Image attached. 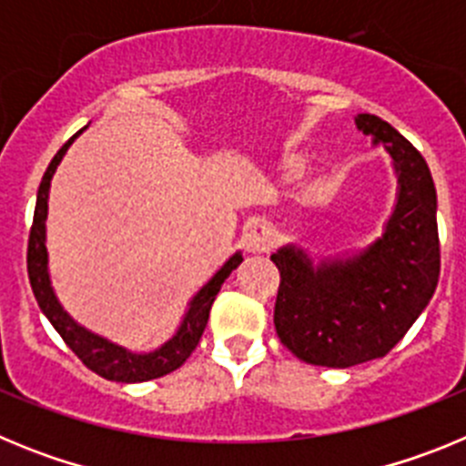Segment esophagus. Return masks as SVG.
<instances>
[{
  "label": "esophagus",
  "instance_id": "1",
  "mask_svg": "<svg viewBox=\"0 0 466 466\" xmlns=\"http://www.w3.org/2000/svg\"><path fill=\"white\" fill-rule=\"evenodd\" d=\"M242 245H245V249L249 254L270 252L275 245V230L270 228L266 221H254V224L245 230Z\"/></svg>",
  "mask_w": 466,
  "mask_h": 466
}]
</instances>
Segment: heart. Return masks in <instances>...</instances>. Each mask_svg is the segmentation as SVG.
Instances as JSON below:
<instances>
[{
    "mask_svg": "<svg viewBox=\"0 0 466 466\" xmlns=\"http://www.w3.org/2000/svg\"><path fill=\"white\" fill-rule=\"evenodd\" d=\"M299 167H300V166H299V163H294V166H291V170H294V172H296V170H299Z\"/></svg>",
    "mask_w": 466,
    "mask_h": 466,
    "instance_id": "1",
    "label": "heart"
}]
</instances>
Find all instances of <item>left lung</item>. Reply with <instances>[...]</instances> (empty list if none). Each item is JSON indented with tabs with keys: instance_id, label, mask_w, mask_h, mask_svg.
Wrapping results in <instances>:
<instances>
[{
	"instance_id": "obj_1",
	"label": "left lung",
	"mask_w": 466,
	"mask_h": 466,
	"mask_svg": "<svg viewBox=\"0 0 466 466\" xmlns=\"http://www.w3.org/2000/svg\"><path fill=\"white\" fill-rule=\"evenodd\" d=\"M357 127L392 156L397 203L382 236L350 257L312 261L296 245L279 247L275 331L300 361L350 369L385 357L431 300L441 270L436 188L425 158L373 114Z\"/></svg>"
}]
</instances>
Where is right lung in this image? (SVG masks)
<instances>
[{"label": "right lung", "mask_w": 466, "mask_h": 466, "mask_svg": "<svg viewBox=\"0 0 466 466\" xmlns=\"http://www.w3.org/2000/svg\"><path fill=\"white\" fill-rule=\"evenodd\" d=\"M84 130H79L69 142L63 144V149L53 156L51 166L46 167V172L41 177L39 191H36L35 221H32L30 242H27V275H30L32 291H35L36 303H39L41 312L48 317V322L53 324V329L63 336V340L69 345V350L88 366L90 371L106 378V380L116 382L154 380V378L166 376V373H172L175 369H179V366L191 357L198 340L203 336L205 327H208L209 310H212L214 299L219 294L221 284L226 282V278L242 263V254H233V257H230L228 261H226L224 266H221V268L198 289V294L188 300V308L182 317V324L177 327L175 336H172L170 340H166L160 348L151 350V352H130V350L121 348V345L111 343L109 339H102L97 333L81 327V324L65 310L63 303L57 300L56 291H53L46 252V217L48 191H51L53 175H56L60 160L67 154V149L72 147L74 139L79 137Z\"/></svg>", "instance_id": "right-lung-1"}]
</instances>
